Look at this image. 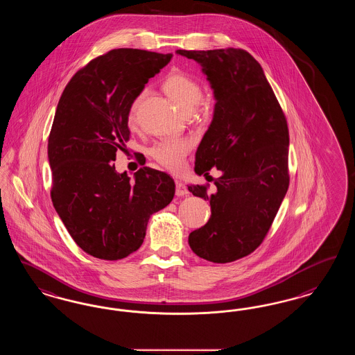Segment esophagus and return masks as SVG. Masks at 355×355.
Masks as SVG:
<instances>
[{
  "instance_id": "esophagus-1",
  "label": "esophagus",
  "mask_w": 355,
  "mask_h": 355,
  "mask_svg": "<svg viewBox=\"0 0 355 355\" xmlns=\"http://www.w3.org/2000/svg\"><path fill=\"white\" fill-rule=\"evenodd\" d=\"M175 194H177L178 197H184V196L189 194L187 187H186L184 184H182L181 181H175Z\"/></svg>"
}]
</instances>
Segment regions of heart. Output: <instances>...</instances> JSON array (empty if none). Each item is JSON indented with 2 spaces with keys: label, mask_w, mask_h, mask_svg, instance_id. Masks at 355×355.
I'll use <instances>...</instances> for the list:
<instances>
[{
  "label": "heart",
  "mask_w": 355,
  "mask_h": 355,
  "mask_svg": "<svg viewBox=\"0 0 355 355\" xmlns=\"http://www.w3.org/2000/svg\"><path fill=\"white\" fill-rule=\"evenodd\" d=\"M162 87L173 103L184 112L193 111L202 98V89L197 80L184 72L173 71L165 78ZM141 96L133 101L129 110V121L133 123L136 111ZM191 148V142L187 139H168L157 142L150 148V156L157 162L171 171L182 169L184 157Z\"/></svg>",
  "instance_id": "heart-1"
}]
</instances>
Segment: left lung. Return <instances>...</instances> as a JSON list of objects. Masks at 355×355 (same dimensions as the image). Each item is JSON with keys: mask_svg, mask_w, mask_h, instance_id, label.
Here are the masks:
<instances>
[{"mask_svg": "<svg viewBox=\"0 0 355 355\" xmlns=\"http://www.w3.org/2000/svg\"><path fill=\"white\" fill-rule=\"evenodd\" d=\"M194 59L214 91V114L196 153L194 171L216 168L215 193L190 184L210 202L209 222L189 235L199 257L231 263L261 244L289 186V133L282 107L259 62L241 49L177 50Z\"/></svg>", "mask_w": 355, "mask_h": 355, "instance_id": "left-lung-1", "label": "left lung"}]
</instances>
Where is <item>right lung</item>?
I'll use <instances>...</instances> for the list:
<instances>
[{"mask_svg": "<svg viewBox=\"0 0 355 355\" xmlns=\"http://www.w3.org/2000/svg\"><path fill=\"white\" fill-rule=\"evenodd\" d=\"M171 57L114 49L76 72L59 99L47 146L51 199L88 255L119 260L137 251L150 215L174 197L166 173L141 168L132 180L112 164L129 140L130 105Z\"/></svg>", "mask_w": 355, "mask_h": 355, "instance_id": "right-lung-1", "label": "right lung"}]
</instances>
